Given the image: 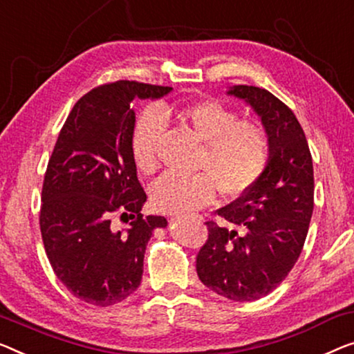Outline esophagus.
<instances>
[{
    "label": "esophagus",
    "mask_w": 354,
    "mask_h": 354,
    "mask_svg": "<svg viewBox=\"0 0 354 354\" xmlns=\"http://www.w3.org/2000/svg\"><path fill=\"white\" fill-rule=\"evenodd\" d=\"M173 219H175V218H170V221H173Z\"/></svg>",
    "instance_id": "obj_1"
}]
</instances>
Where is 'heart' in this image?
I'll return each instance as SVG.
<instances>
[{
  "instance_id": "1",
  "label": "heart",
  "mask_w": 354,
  "mask_h": 354,
  "mask_svg": "<svg viewBox=\"0 0 354 354\" xmlns=\"http://www.w3.org/2000/svg\"><path fill=\"white\" fill-rule=\"evenodd\" d=\"M203 141L198 168L207 173L184 176L168 171L149 189L151 205L160 213H192L211 203L216 186L224 195H240L254 186L270 157V138L262 125L241 120L239 113L218 100L208 98L179 111ZM167 127L165 111L147 108L131 130V156L141 171L157 163V143Z\"/></svg>"
}]
</instances>
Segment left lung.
Segmentation results:
<instances>
[{
	"label": "left lung",
	"instance_id": "obj_1",
	"mask_svg": "<svg viewBox=\"0 0 354 354\" xmlns=\"http://www.w3.org/2000/svg\"><path fill=\"white\" fill-rule=\"evenodd\" d=\"M270 138L263 175L218 214L239 230L208 221V240L197 254V275L211 291L235 302L272 292L297 262L313 213V162L294 113L266 88L234 86Z\"/></svg>",
	"mask_w": 354,
	"mask_h": 354
}]
</instances>
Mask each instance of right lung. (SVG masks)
Returning a JSON list of instances; mask_svg holds the SVG:
<instances>
[{
	"label": "right lung",
	"mask_w": 354,
	"mask_h": 354,
	"mask_svg": "<svg viewBox=\"0 0 354 354\" xmlns=\"http://www.w3.org/2000/svg\"><path fill=\"white\" fill-rule=\"evenodd\" d=\"M171 87L115 81L79 98L63 124L42 184L39 225L57 278L75 297L109 307L138 289L152 230L163 216H143L146 192L131 156L138 100H156ZM132 219L114 231L115 213Z\"/></svg>",
	"instance_id": "right-lung-1"
}]
</instances>
